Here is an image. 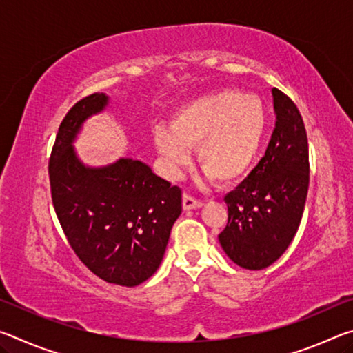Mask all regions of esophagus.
I'll list each match as a JSON object with an SVG mask.
<instances>
[{
	"label": "esophagus",
	"mask_w": 353,
	"mask_h": 353,
	"mask_svg": "<svg viewBox=\"0 0 353 353\" xmlns=\"http://www.w3.org/2000/svg\"><path fill=\"white\" fill-rule=\"evenodd\" d=\"M182 205H183L185 210H191V208H199L202 205V202L199 199L193 198V196L188 194V193H183Z\"/></svg>",
	"instance_id": "34e87169"
}]
</instances>
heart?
<instances>
[{"label":"heart","mask_w":353,"mask_h":353,"mask_svg":"<svg viewBox=\"0 0 353 353\" xmlns=\"http://www.w3.org/2000/svg\"><path fill=\"white\" fill-rule=\"evenodd\" d=\"M266 124L265 105L259 98L219 88L179 107L171 129H155L154 141L171 171L187 165V148L196 146L201 168L214 182L232 183L252 166L265 139Z\"/></svg>","instance_id":"obj_1"}]
</instances>
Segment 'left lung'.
<instances>
[{"mask_svg":"<svg viewBox=\"0 0 353 353\" xmlns=\"http://www.w3.org/2000/svg\"><path fill=\"white\" fill-rule=\"evenodd\" d=\"M276 128L270 145L250 174L225 196L229 219L218 235L238 266L265 270L294 238L305 208L310 162L301 112L279 88H272Z\"/></svg>","mask_w":353,"mask_h":353,"instance_id":"1","label":"left lung"}]
</instances>
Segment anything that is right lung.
I'll return each instance as SVG.
<instances>
[{
    "label": "right lung",
    "instance_id": "add662e5",
    "mask_svg": "<svg viewBox=\"0 0 353 353\" xmlns=\"http://www.w3.org/2000/svg\"><path fill=\"white\" fill-rule=\"evenodd\" d=\"M105 104L104 93H92L63 117L48 165L51 199L83 265L105 282L135 286L160 266L182 212V190L140 160L121 159L97 170L77 160L71 148L77 130Z\"/></svg>",
    "mask_w": 353,
    "mask_h": 353
}]
</instances>
